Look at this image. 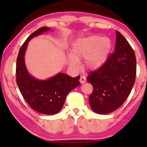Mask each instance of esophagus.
Returning <instances> with one entry per match:
<instances>
[{
    "label": "esophagus",
    "mask_w": 147,
    "mask_h": 147,
    "mask_svg": "<svg viewBox=\"0 0 147 147\" xmlns=\"http://www.w3.org/2000/svg\"><path fill=\"white\" fill-rule=\"evenodd\" d=\"M86 78L85 77V76H81L80 77V82L82 83V84H83V83H85V82H86Z\"/></svg>",
    "instance_id": "1"
}]
</instances>
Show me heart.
Listing matches in <instances>:
<instances>
[{
    "label": "heart",
    "mask_w": 147,
    "mask_h": 147,
    "mask_svg": "<svg viewBox=\"0 0 147 147\" xmlns=\"http://www.w3.org/2000/svg\"><path fill=\"white\" fill-rule=\"evenodd\" d=\"M111 47L110 39L106 37L90 36L78 39L72 47L71 55L68 57L69 64L77 69L78 61L84 59L83 65L86 69H98L107 61Z\"/></svg>",
    "instance_id": "heart-1"
}]
</instances>
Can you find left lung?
Masks as SVG:
<instances>
[{
    "mask_svg": "<svg viewBox=\"0 0 147 147\" xmlns=\"http://www.w3.org/2000/svg\"><path fill=\"white\" fill-rule=\"evenodd\" d=\"M135 52L123 35L117 31L114 52L98 69L92 71L87 81L93 86L89 103L96 113L106 114L124 104L136 78Z\"/></svg>",
    "mask_w": 147,
    "mask_h": 147,
    "instance_id": "left-lung-1",
    "label": "left lung"
}]
</instances>
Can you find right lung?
Listing matches in <instances>:
<instances>
[{"instance_id": "right-lung-1", "label": "right lung", "mask_w": 147, "mask_h": 147, "mask_svg": "<svg viewBox=\"0 0 147 147\" xmlns=\"http://www.w3.org/2000/svg\"><path fill=\"white\" fill-rule=\"evenodd\" d=\"M41 27L30 35L20 49L16 61V83L24 100L34 110L40 113L52 115L60 111L65 98L72 90L80 85V76L72 78L59 73L48 80H38L30 76L24 64V56L28 43L33 37L50 30Z\"/></svg>"}]
</instances>
